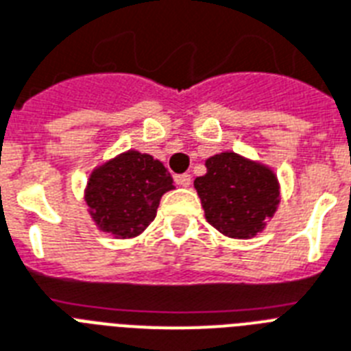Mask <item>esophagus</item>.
Wrapping results in <instances>:
<instances>
[{"label": "esophagus", "instance_id": "esophagus-1", "mask_svg": "<svg viewBox=\"0 0 351 351\" xmlns=\"http://www.w3.org/2000/svg\"><path fill=\"white\" fill-rule=\"evenodd\" d=\"M176 181H178V184L184 186V189H189L190 184H192V176L190 173H181V176L176 178Z\"/></svg>", "mask_w": 351, "mask_h": 351}]
</instances>
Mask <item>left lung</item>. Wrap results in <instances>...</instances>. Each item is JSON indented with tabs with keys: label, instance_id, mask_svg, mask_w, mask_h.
<instances>
[{
	"label": "left lung",
	"instance_id": "left-lung-1",
	"mask_svg": "<svg viewBox=\"0 0 351 351\" xmlns=\"http://www.w3.org/2000/svg\"><path fill=\"white\" fill-rule=\"evenodd\" d=\"M206 173L193 186L204 217L232 239H252L266 228L281 203V184L268 165L235 152H221L204 161Z\"/></svg>",
	"mask_w": 351,
	"mask_h": 351
}]
</instances>
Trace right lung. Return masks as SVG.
<instances>
[{
	"label": "right lung",
	"mask_w": 351,
	"mask_h": 351,
	"mask_svg": "<svg viewBox=\"0 0 351 351\" xmlns=\"http://www.w3.org/2000/svg\"><path fill=\"white\" fill-rule=\"evenodd\" d=\"M173 189L162 161L127 150L92 170L83 199L97 230L116 239H134L156 219L159 201Z\"/></svg>",
	"instance_id": "obj_1"
}]
</instances>
